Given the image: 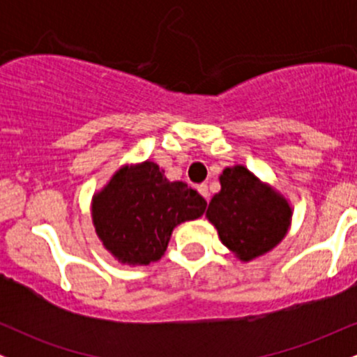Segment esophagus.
Returning <instances> with one entry per match:
<instances>
[{"label":"esophagus","mask_w":357,"mask_h":357,"mask_svg":"<svg viewBox=\"0 0 357 357\" xmlns=\"http://www.w3.org/2000/svg\"><path fill=\"white\" fill-rule=\"evenodd\" d=\"M198 191H199V195H202L203 198L206 199V202L210 199V190H208V184H199Z\"/></svg>","instance_id":"1"}]
</instances>
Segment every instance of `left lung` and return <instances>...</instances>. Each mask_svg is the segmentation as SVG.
I'll return each instance as SVG.
<instances>
[{
	"mask_svg": "<svg viewBox=\"0 0 357 357\" xmlns=\"http://www.w3.org/2000/svg\"><path fill=\"white\" fill-rule=\"evenodd\" d=\"M221 190L206 210L220 240L240 260L250 261L277 247L289 230L292 208L284 196L255 178L245 166L227 167Z\"/></svg>",
	"mask_w": 357,
	"mask_h": 357,
	"instance_id": "1",
	"label": "left lung"
}]
</instances>
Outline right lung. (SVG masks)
I'll return each instance as SVG.
<instances>
[{
	"mask_svg": "<svg viewBox=\"0 0 357 357\" xmlns=\"http://www.w3.org/2000/svg\"><path fill=\"white\" fill-rule=\"evenodd\" d=\"M206 210L198 191L167 181L165 171L146 161L121 167L93 196L92 220L104 247L122 264L149 265L165 255L176 225Z\"/></svg>",
	"mask_w": 357,
	"mask_h": 357,
	"instance_id": "right-lung-1",
	"label": "right lung"
}]
</instances>
